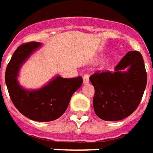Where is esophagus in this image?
Wrapping results in <instances>:
<instances>
[{
	"label": "esophagus",
	"mask_w": 153,
	"mask_h": 153,
	"mask_svg": "<svg viewBox=\"0 0 153 153\" xmlns=\"http://www.w3.org/2000/svg\"><path fill=\"white\" fill-rule=\"evenodd\" d=\"M88 82H89V76L88 75V74H85L84 76H83V83H88Z\"/></svg>",
	"instance_id": "obj_1"
}]
</instances>
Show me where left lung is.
Masks as SVG:
<instances>
[{"mask_svg":"<svg viewBox=\"0 0 153 153\" xmlns=\"http://www.w3.org/2000/svg\"><path fill=\"white\" fill-rule=\"evenodd\" d=\"M128 67V71L123 69ZM114 72L96 71L89 80L94 87L93 105L100 118L122 120L137 109L144 94L147 75L141 54L130 51L115 66Z\"/></svg>","mask_w":153,"mask_h":153,"instance_id":"obj_1","label":"left lung"}]
</instances>
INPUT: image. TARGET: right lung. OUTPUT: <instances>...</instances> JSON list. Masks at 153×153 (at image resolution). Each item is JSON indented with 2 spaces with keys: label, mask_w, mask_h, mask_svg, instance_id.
<instances>
[{
  "label": "right lung",
  "mask_w": 153,
  "mask_h": 153,
  "mask_svg": "<svg viewBox=\"0 0 153 153\" xmlns=\"http://www.w3.org/2000/svg\"><path fill=\"white\" fill-rule=\"evenodd\" d=\"M40 46L36 42L20 45L7 65L5 81L10 98L20 113L31 120L49 122L64 114L72 94L82 86V77L63 78L59 76L38 90L24 89L17 81L19 68Z\"/></svg>",
  "instance_id": "obj_1"
}]
</instances>
